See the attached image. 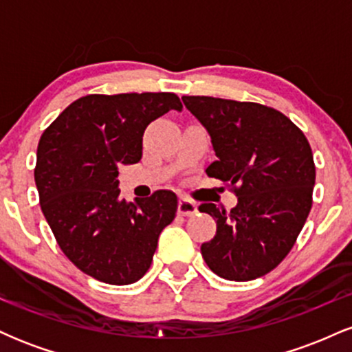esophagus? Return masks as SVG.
Returning <instances> with one entry per match:
<instances>
[{"mask_svg":"<svg viewBox=\"0 0 352 352\" xmlns=\"http://www.w3.org/2000/svg\"><path fill=\"white\" fill-rule=\"evenodd\" d=\"M179 213L184 217H192L197 213V204L195 201L185 199V197H182L179 200Z\"/></svg>","mask_w":352,"mask_h":352,"instance_id":"obj_1","label":"esophagus"}]
</instances>
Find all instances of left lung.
Instances as JSON below:
<instances>
[{
  "mask_svg": "<svg viewBox=\"0 0 352 352\" xmlns=\"http://www.w3.org/2000/svg\"><path fill=\"white\" fill-rule=\"evenodd\" d=\"M182 100L212 137L217 160L205 172L238 197L232 210L208 201L199 207L217 220L201 256L225 280L265 276L292 252L313 205L316 167L308 139L263 104L208 96Z\"/></svg>",
  "mask_w": 352,
  "mask_h": 352,
  "instance_id": "8db88e82",
  "label": "left lung"
}]
</instances>
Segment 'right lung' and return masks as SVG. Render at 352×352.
I'll return each instance as SVG.
<instances>
[{"label":"right lung","instance_id":"add662e5","mask_svg":"<svg viewBox=\"0 0 352 352\" xmlns=\"http://www.w3.org/2000/svg\"><path fill=\"white\" fill-rule=\"evenodd\" d=\"M170 109L182 111L173 92L87 94L39 139V205L63 253L96 280L139 281L151 268L160 232L175 218L179 200L170 190L127 201L117 188V168L139 162L144 131Z\"/></svg>","mask_w":352,"mask_h":352}]
</instances>
